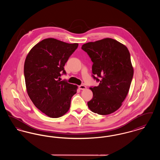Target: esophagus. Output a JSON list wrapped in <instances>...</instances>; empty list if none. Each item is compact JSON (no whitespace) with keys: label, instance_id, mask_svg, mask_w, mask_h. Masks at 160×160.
Instances as JSON below:
<instances>
[{"label":"esophagus","instance_id":"1","mask_svg":"<svg viewBox=\"0 0 160 160\" xmlns=\"http://www.w3.org/2000/svg\"><path fill=\"white\" fill-rule=\"evenodd\" d=\"M79 89L80 90H84L86 89V86L84 85H80V86H79Z\"/></svg>","mask_w":160,"mask_h":160}]
</instances>
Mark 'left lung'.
Returning <instances> with one entry per match:
<instances>
[{"label": "left lung", "instance_id": "1", "mask_svg": "<svg viewBox=\"0 0 160 160\" xmlns=\"http://www.w3.org/2000/svg\"><path fill=\"white\" fill-rule=\"evenodd\" d=\"M82 48L93 62L92 73L99 82L98 86L90 88L93 98L88 102L92 112L107 115L118 110L128 92L134 69L129 50L122 43L112 38L89 42Z\"/></svg>", "mask_w": 160, "mask_h": 160}]
</instances>
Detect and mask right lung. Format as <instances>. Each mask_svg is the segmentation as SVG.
<instances>
[{"instance_id": "1", "label": "right lung", "mask_w": 160, "mask_h": 160, "mask_svg": "<svg viewBox=\"0 0 160 160\" xmlns=\"http://www.w3.org/2000/svg\"><path fill=\"white\" fill-rule=\"evenodd\" d=\"M78 46L54 38H46L33 46L24 65L28 94L35 107L50 118H58L68 112L78 86L61 81V71Z\"/></svg>"}]
</instances>
